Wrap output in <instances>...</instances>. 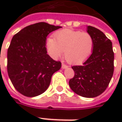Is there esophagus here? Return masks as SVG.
<instances>
[{"label": "esophagus", "mask_w": 122, "mask_h": 122, "mask_svg": "<svg viewBox=\"0 0 122 122\" xmlns=\"http://www.w3.org/2000/svg\"><path fill=\"white\" fill-rule=\"evenodd\" d=\"M68 66L66 65V64H65V63H62V66H61V68H63V69H64V68H68Z\"/></svg>", "instance_id": "1"}]
</instances>
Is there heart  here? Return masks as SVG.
I'll return each mask as SVG.
<instances>
[{"instance_id": "b5f03b06", "label": "heart", "mask_w": 122, "mask_h": 122, "mask_svg": "<svg viewBox=\"0 0 122 122\" xmlns=\"http://www.w3.org/2000/svg\"><path fill=\"white\" fill-rule=\"evenodd\" d=\"M54 39L49 37L46 41V49L54 59L64 56L71 63H80L85 61L93 49V39L85 32L65 29L55 34Z\"/></svg>"}]
</instances>
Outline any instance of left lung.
I'll list each match as a JSON object with an SVG mask.
<instances>
[{"label": "left lung", "mask_w": 122, "mask_h": 122, "mask_svg": "<svg viewBox=\"0 0 122 122\" xmlns=\"http://www.w3.org/2000/svg\"><path fill=\"white\" fill-rule=\"evenodd\" d=\"M93 39L92 54L81 66H72L75 75L69 81L71 90L84 97H95L107 87L114 73L112 43L100 30L87 26Z\"/></svg>", "instance_id": "8db88e82"}]
</instances>
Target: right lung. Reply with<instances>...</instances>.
Listing matches in <instances>:
<instances>
[{"instance_id": "add662e5", "label": "right lung", "mask_w": 122, "mask_h": 122, "mask_svg": "<svg viewBox=\"0 0 122 122\" xmlns=\"http://www.w3.org/2000/svg\"><path fill=\"white\" fill-rule=\"evenodd\" d=\"M46 22L29 25L12 37L8 49V73L15 88L27 97L44 92L52 75L61 67L52 59L46 48L49 33L59 28Z\"/></svg>"}]
</instances>
